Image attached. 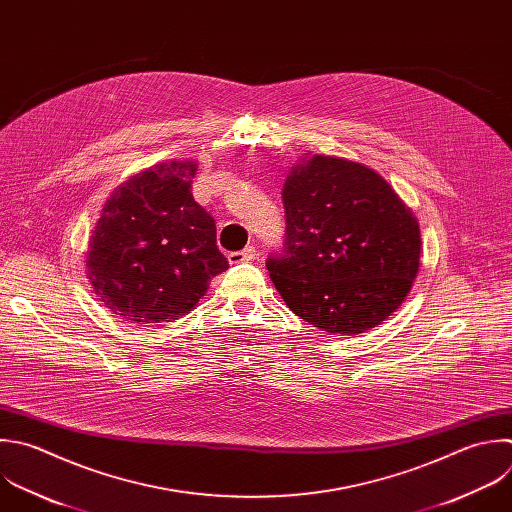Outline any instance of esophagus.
I'll list each match as a JSON object with an SVG mask.
<instances>
[{"instance_id": "1", "label": "esophagus", "mask_w": 512, "mask_h": 512, "mask_svg": "<svg viewBox=\"0 0 512 512\" xmlns=\"http://www.w3.org/2000/svg\"><path fill=\"white\" fill-rule=\"evenodd\" d=\"M258 256V250L256 246H246L244 250H238V252H230L228 254V260L230 264H240V262H250Z\"/></svg>"}]
</instances>
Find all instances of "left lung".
Returning <instances> with one entry per match:
<instances>
[{
    "label": "left lung",
    "instance_id": "8db88e82",
    "mask_svg": "<svg viewBox=\"0 0 512 512\" xmlns=\"http://www.w3.org/2000/svg\"><path fill=\"white\" fill-rule=\"evenodd\" d=\"M282 202L286 234L266 268L296 316L350 336L402 304L420 264V230L382 176L314 156L292 168Z\"/></svg>",
    "mask_w": 512,
    "mask_h": 512
}]
</instances>
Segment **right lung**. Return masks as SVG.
Returning <instances> with one entry per match:
<instances>
[{"mask_svg": "<svg viewBox=\"0 0 512 512\" xmlns=\"http://www.w3.org/2000/svg\"><path fill=\"white\" fill-rule=\"evenodd\" d=\"M196 164L172 162L118 188L90 238L88 278L128 322H174L228 268L216 222L192 196Z\"/></svg>", "mask_w": 512, "mask_h": 512, "instance_id": "right-lung-1", "label": "right lung"}]
</instances>
